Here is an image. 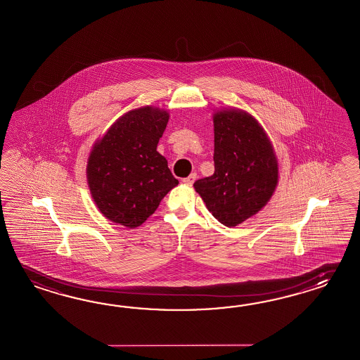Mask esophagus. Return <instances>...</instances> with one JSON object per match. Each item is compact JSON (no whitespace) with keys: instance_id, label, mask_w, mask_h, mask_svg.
I'll list each match as a JSON object with an SVG mask.
<instances>
[{"instance_id":"obj_1","label":"esophagus","mask_w":360,"mask_h":360,"mask_svg":"<svg viewBox=\"0 0 360 360\" xmlns=\"http://www.w3.org/2000/svg\"><path fill=\"white\" fill-rule=\"evenodd\" d=\"M195 177H197V175H195V174H192V175H189L188 177L183 179V181H184L185 184L192 185L194 181H195Z\"/></svg>"}]
</instances>
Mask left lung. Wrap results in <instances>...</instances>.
I'll return each mask as SVG.
<instances>
[{
	"instance_id": "8db88e82",
	"label": "left lung",
	"mask_w": 360,
	"mask_h": 360,
	"mask_svg": "<svg viewBox=\"0 0 360 360\" xmlns=\"http://www.w3.org/2000/svg\"><path fill=\"white\" fill-rule=\"evenodd\" d=\"M214 175L194 183L212 217L227 227L259 212L274 193L278 163L261 125L245 112L214 115Z\"/></svg>"
}]
</instances>
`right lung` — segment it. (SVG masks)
Here are the masks:
<instances>
[{
    "instance_id": "1",
    "label": "right lung",
    "mask_w": 360,
    "mask_h": 360,
    "mask_svg": "<svg viewBox=\"0 0 360 360\" xmlns=\"http://www.w3.org/2000/svg\"><path fill=\"white\" fill-rule=\"evenodd\" d=\"M168 113L143 107L124 115L95 143L87 180L94 201L105 218L139 227L179 184L157 151Z\"/></svg>"
}]
</instances>
